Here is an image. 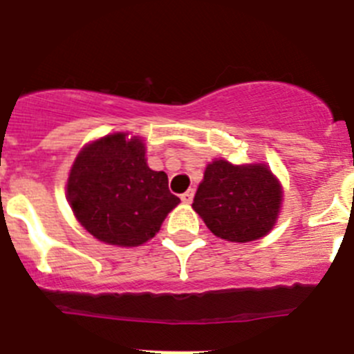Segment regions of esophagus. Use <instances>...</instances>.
I'll return each mask as SVG.
<instances>
[{
	"label": "esophagus",
	"instance_id": "obj_1",
	"mask_svg": "<svg viewBox=\"0 0 354 354\" xmlns=\"http://www.w3.org/2000/svg\"><path fill=\"white\" fill-rule=\"evenodd\" d=\"M193 196H195V192H193V189H187L186 193H183V195H180V200H183L184 204H192Z\"/></svg>",
	"mask_w": 354,
	"mask_h": 354
}]
</instances>
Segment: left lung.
<instances>
[{
	"instance_id": "obj_1",
	"label": "left lung",
	"mask_w": 354,
	"mask_h": 354,
	"mask_svg": "<svg viewBox=\"0 0 354 354\" xmlns=\"http://www.w3.org/2000/svg\"><path fill=\"white\" fill-rule=\"evenodd\" d=\"M283 189L264 162L232 165L214 159L193 198V209L220 239L250 243L273 230Z\"/></svg>"
}]
</instances>
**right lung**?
I'll return each instance as SVG.
<instances>
[{
	"mask_svg": "<svg viewBox=\"0 0 354 354\" xmlns=\"http://www.w3.org/2000/svg\"><path fill=\"white\" fill-rule=\"evenodd\" d=\"M67 200L86 232L122 248L152 239L180 202L168 189V175L149 168L143 140L129 133L106 134L80 150Z\"/></svg>",
	"mask_w": 354,
	"mask_h": 354,
	"instance_id": "obj_1",
	"label": "right lung"
}]
</instances>
